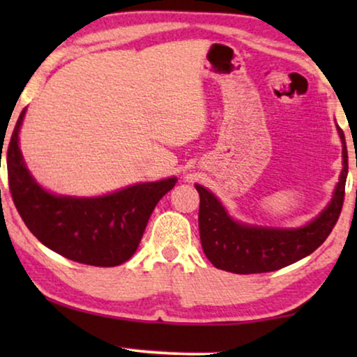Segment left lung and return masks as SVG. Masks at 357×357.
<instances>
[{"label": "left lung", "instance_id": "1", "mask_svg": "<svg viewBox=\"0 0 357 357\" xmlns=\"http://www.w3.org/2000/svg\"><path fill=\"white\" fill-rule=\"evenodd\" d=\"M338 133L343 143L340 182L328 206L304 227L273 229L237 222L211 192L195 185L199 193V238L204 255L214 266L237 275L276 271L310 255L326 241L343 208L348 177V149L340 126Z\"/></svg>", "mask_w": 357, "mask_h": 357}]
</instances>
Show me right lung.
<instances>
[{
  "instance_id": "add662e5",
  "label": "right lung",
  "mask_w": 357,
  "mask_h": 357,
  "mask_svg": "<svg viewBox=\"0 0 357 357\" xmlns=\"http://www.w3.org/2000/svg\"><path fill=\"white\" fill-rule=\"evenodd\" d=\"M24 115L26 109L8 144V180L13 202L29 231L50 250L84 265L116 266L130 260L155 204L177 178L136 183L97 198L48 193L33 180L19 149Z\"/></svg>"
}]
</instances>
